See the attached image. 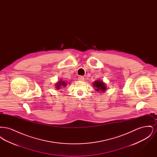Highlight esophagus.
<instances>
[{
  "instance_id": "obj_1",
  "label": "esophagus",
  "mask_w": 157,
  "mask_h": 157,
  "mask_svg": "<svg viewBox=\"0 0 157 157\" xmlns=\"http://www.w3.org/2000/svg\"><path fill=\"white\" fill-rule=\"evenodd\" d=\"M78 80L79 81H83L84 80V77L83 76H79L78 77Z\"/></svg>"
}]
</instances>
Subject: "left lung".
<instances>
[{
  "label": "left lung",
  "instance_id": "obj_1",
  "mask_svg": "<svg viewBox=\"0 0 157 157\" xmlns=\"http://www.w3.org/2000/svg\"><path fill=\"white\" fill-rule=\"evenodd\" d=\"M94 86L96 88L95 90L97 92H99V91L104 92L105 90L106 89L104 83L103 82H101L100 81H95V82L94 83Z\"/></svg>",
  "mask_w": 157,
  "mask_h": 157
}]
</instances>
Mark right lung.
Listing matches in <instances>:
<instances>
[{"label":"right lung","mask_w":157,"mask_h":157,"mask_svg":"<svg viewBox=\"0 0 157 157\" xmlns=\"http://www.w3.org/2000/svg\"><path fill=\"white\" fill-rule=\"evenodd\" d=\"M66 85H67V83H66V82H65L64 81H60L58 82L57 84L56 85V89L59 90L60 88H62L61 87H62V86H65ZM62 85H63L62 86H61Z\"/></svg>","instance_id":"1"}]
</instances>
